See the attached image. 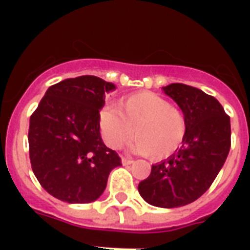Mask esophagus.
Here are the masks:
<instances>
[{"mask_svg": "<svg viewBox=\"0 0 250 250\" xmlns=\"http://www.w3.org/2000/svg\"><path fill=\"white\" fill-rule=\"evenodd\" d=\"M122 163H123V165H131V163H134V161H132V159H130V158L123 157L122 158Z\"/></svg>", "mask_w": 250, "mask_h": 250, "instance_id": "1", "label": "esophagus"}]
</instances>
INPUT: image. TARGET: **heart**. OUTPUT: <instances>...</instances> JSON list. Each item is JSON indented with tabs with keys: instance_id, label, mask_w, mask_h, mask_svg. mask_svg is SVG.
<instances>
[{
	"instance_id": "1",
	"label": "heart",
	"mask_w": 250,
	"mask_h": 250,
	"mask_svg": "<svg viewBox=\"0 0 250 250\" xmlns=\"http://www.w3.org/2000/svg\"><path fill=\"white\" fill-rule=\"evenodd\" d=\"M99 125L105 145L115 150L130 141L135 131L131 148L154 161L166 159L178 151L188 131L182 109L152 92L125 96L119 100L118 108L104 107L99 115Z\"/></svg>"
}]
</instances>
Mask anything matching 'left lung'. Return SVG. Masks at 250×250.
Instances as JSON below:
<instances>
[{
  "mask_svg": "<svg viewBox=\"0 0 250 250\" xmlns=\"http://www.w3.org/2000/svg\"><path fill=\"white\" fill-rule=\"evenodd\" d=\"M182 109L188 123L184 145L152 165L138 190L147 204L181 208L198 199L211 186L230 150V118L220 102L198 88L181 83L163 87Z\"/></svg>",
  "mask_w": 250,
  "mask_h": 250,
  "instance_id": "8db88e82",
  "label": "left lung"
}]
</instances>
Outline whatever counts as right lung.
Instances as JSON below:
<instances>
[{"label":"right lung","mask_w":250,"mask_h":250,"mask_svg":"<svg viewBox=\"0 0 250 250\" xmlns=\"http://www.w3.org/2000/svg\"><path fill=\"white\" fill-rule=\"evenodd\" d=\"M112 83L96 76L65 79L48 88L30 116L29 158L42 188L68 204L98 199L111 170L122 165L100 136L99 115Z\"/></svg>","instance_id":"obj_1"}]
</instances>
